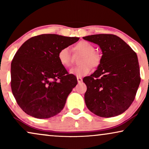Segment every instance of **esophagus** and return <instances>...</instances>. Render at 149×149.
<instances>
[{"instance_id": "obj_1", "label": "esophagus", "mask_w": 149, "mask_h": 149, "mask_svg": "<svg viewBox=\"0 0 149 149\" xmlns=\"http://www.w3.org/2000/svg\"><path fill=\"white\" fill-rule=\"evenodd\" d=\"M83 79L81 77H77V81H78V83H81V82H82Z\"/></svg>"}]
</instances>
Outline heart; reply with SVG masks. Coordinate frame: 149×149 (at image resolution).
Returning <instances> with one entry per match:
<instances>
[{"mask_svg":"<svg viewBox=\"0 0 149 149\" xmlns=\"http://www.w3.org/2000/svg\"><path fill=\"white\" fill-rule=\"evenodd\" d=\"M75 54H81L79 60L80 66L70 69V73L77 77L88 74L91 70V66L96 68L100 64L101 57L95 52V47L90 42L81 40L74 46ZM59 62L63 66L68 68L72 64V57L69 47H65L59 50L58 54Z\"/></svg>","mask_w":149,"mask_h":149,"instance_id":"1","label":"heart"}]
</instances>
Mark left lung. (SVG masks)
<instances>
[{
    "mask_svg": "<svg viewBox=\"0 0 149 149\" xmlns=\"http://www.w3.org/2000/svg\"><path fill=\"white\" fill-rule=\"evenodd\" d=\"M83 38L98 45L102 52L97 70L83 80L87 85L85 104L99 117L121 115L133 102L140 83L137 55L114 34H93Z\"/></svg>",
    "mask_w": 149,
    "mask_h": 149,
    "instance_id": "obj_1",
    "label": "left lung"
}]
</instances>
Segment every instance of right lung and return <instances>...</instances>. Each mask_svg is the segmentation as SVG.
Masks as SVG:
<instances>
[{"label": "right lung", "mask_w": 149, "mask_h": 149, "mask_svg": "<svg viewBox=\"0 0 149 149\" xmlns=\"http://www.w3.org/2000/svg\"><path fill=\"white\" fill-rule=\"evenodd\" d=\"M79 39L40 34L26 40L16 52L11 66V90L17 104L28 115L47 119L64 109L77 79L60 64L58 54Z\"/></svg>", "instance_id": "obj_1"}]
</instances>
